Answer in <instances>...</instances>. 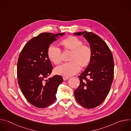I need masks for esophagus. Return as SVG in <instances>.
<instances>
[{"label":"esophagus","mask_w":131,"mask_h":131,"mask_svg":"<svg viewBox=\"0 0 131 131\" xmlns=\"http://www.w3.org/2000/svg\"><path fill=\"white\" fill-rule=\"evenodd\" d=\"M68 79H69V78H68V77H63V80H64V81L67 80H68Z\"/></svg>","instance_id":"obj_1"}]
</instances>
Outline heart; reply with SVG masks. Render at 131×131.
I'll list each match as a JSON object with an SVG mask.
<instances>
[{
    "mask_svg": "<svg viewBox=\"0 0 131 131\" xmlns=\"http://www.w3.org/2000/svg\"><path fill=\"white\" fill-rule=\"evenodd\" d=\"M65 50H71L69 60L56 67L55 72L65 77L71 76L78 73L81 69V65L85 67L90 63L92 57V50L87 44L77 37L69 36L61 42ZM48 59L54 64L58 65L62 61L61 49L57 46L50 45L47 50Z\"/></svg>",
    "mask_w": 131,
    "mask_h": 131,
    "instance_id": "b5f03b06",
    "label": "heart"
}]
</instances>
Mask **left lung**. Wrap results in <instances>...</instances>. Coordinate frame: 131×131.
<instances>
[{"label": "left lung", "instance_id": "left-lung-1", "mask_svg": "<svg viewBox=\"0 0 131 131\" xmlns=\"http://www.w3.org/2000/svg\"><path fill=\"white\" fill-rule=\"evenodd\" d=\"M83 35L92 50V57L85 70L79 76L80 85L74 90L77 102L91 109L100 105L110 91L114 75V62L112 53L100 37L92 32L73 33Z\"/></svg>", "mask_w": 131, "mask_h": 131}]
</instances>
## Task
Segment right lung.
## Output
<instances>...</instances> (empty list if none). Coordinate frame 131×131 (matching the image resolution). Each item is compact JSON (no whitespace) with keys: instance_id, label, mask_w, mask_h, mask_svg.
<instances>
[{"instance_id":"1","label":"right lung","mask_w":131,"mask_h":131,"mask_svg":"<svg viewBox=\"0 0 131 131\" xmlns=\"http://www.w3.org/2000/svg\"><path fill=\"white\" fill-rule=\"evenodd\" d=\"M65 32H43L31 38L22 50L17 63V76L20 89L32 105L44 108L56 99L58 88L63 79L54 75L46 80L53 67L47 55L49 46Z\"/></svg>"}]
</instances>
